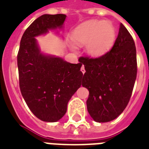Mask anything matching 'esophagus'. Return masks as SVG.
I'll return each instance as SVG.
<instances>
[{"mask_svg":"<svg viewBox=\"0 0 149 149\" xmlns=\"http://www.w3.org/2000/svg\"><path fill=\"white\" fill-rule=\"evenodd\" d=\"M81 72H83V73H84V72H86V70H85V68H84V65H82V67H81Z\"/></svg>","mask_w":149,"mask_h":149,"instance_id":"34e87169","label":"esophagus"}]
</instances>
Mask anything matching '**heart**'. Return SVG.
<instances>
[{"label":"heart","mask_w":149,"mask_h":149,"mask_svg":"<svg viewBox=\"0 0 149 149\" xmlns=\"http://www.w3.org/2000/svg\"><path fill=\"white\" fill-rule=\"evenodd\" d=\"M72 40L77 45H86L89 56L100 57L112 49L116 40L115 27L111 22L104 20H88L75 28L72 33ZM72 50L77 49L71 42Z\"/></svg>","instance_id":"b5f03b06"}]
</instances>
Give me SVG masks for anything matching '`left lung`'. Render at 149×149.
<instances>
[{"instance_id":"8db88e82","label":"left lung","mask_w":149,"mask_h":149,"mask_svg":"<svg viewBox=\"0 0 149 149\" xmlns=\"http://www.w3.org/2000/svg\"><path fill=\"white\" fill-rule=\"evenodd\" d=\"M86 72L82 86L88 89L86 106L97 122H108L122 113L130 100L137 76L136 48L120 24L111 51L98 58L80 57Z\"/></svg>"}]
</instances>
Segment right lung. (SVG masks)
<instances>
[{"label": "right lung", "instance_id": "1", "mask_svg": "<svg viewBox=\"0 0 149 149\" xmlns=\"http://www.w3.org/2000/svg\"><path fill=\"white\" fill-rule=\"evenodd\" d=\"M66 15H43L25 30L17 54L22 97L38 119L56 122L65 115L70 98L81 86L82 63L42 53L36 37L62 29Z\"/></svg>", "mask_w": 149, "mask_h": 149}]
</instances>
